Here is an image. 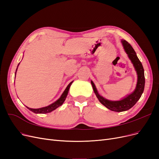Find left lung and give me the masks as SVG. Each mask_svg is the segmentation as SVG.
I'll return each instance as SVG.
<instances>
[{"mask_svg":"<svg viewBox=\"0 0 159 159\" xmlns=\"http://www.w3.org/2000/svg\"><path fill=\"white\" fill-rule=\"evenodd\" d=\"M121 43L123 46V48L128 55L129 59L131 60L133 63L134 69H135L137 74V83L136 88L133 92L128 95L126 98L122 99L119 101H111L104 98L101 96L98 92V90L95 88V85L92 81H91V84L95 93L96 97L98 98L100 103L103 104L105 107L107 109L116 112H121L125 111L131 109L133 105H134L137 101L141 97L142 93H143L144 88H145V74H144V69L143 65L140 60H139L137 56L136 52H134L133 47L129 42L125 40H121Z\"/></svg>","mask_w":159,"mask_h":159,"instance_id":"obj_1","label":"left lung"}]
</instances>
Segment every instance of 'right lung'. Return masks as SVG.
<instances>
[{"label": "right lung", "mask_w": 159, "mask_h": 159, "mask_svg": "<svg viewBox=\"0 0 159 159\" xmlns=\"http://www.w3.org/2000/svg\"><path fill=\"white\" fill-rule=\"evenodd\" d=\"M18 65H19V64H18ZM17 68H18V67H17ZM17 68H16V72L17 71ZM15 75H16V74H15ZM72 83H73V81H71V82H70L68 84V85L67 86V88H66V89L64 90L63 93L61 94V97L58 99H57V101H56L54 103H53L50 104V105H48V106H46V107H42V108H39V109H32V108L28 107H26L29 110H30L31 111L35 113H48L52 112V111L55 110L56 108L61 106V105L63 104V103L64 102V101H65V99H66V98L67 97V95H68L70 88V86H71Z\"/></svg>", "instance_id": "add662e5"}]
</instances>
